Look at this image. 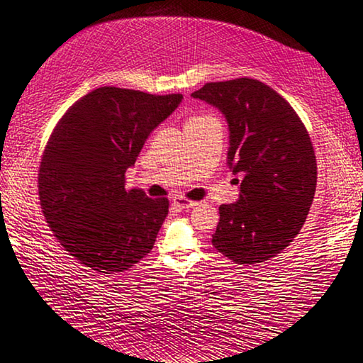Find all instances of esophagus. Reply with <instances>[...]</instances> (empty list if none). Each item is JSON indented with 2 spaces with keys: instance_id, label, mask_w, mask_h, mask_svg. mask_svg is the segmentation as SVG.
Returning <instances> with one entry per match:
<instances>
[{
  "instance_id": "obj_1",
  "label": "esophagus",
  "mask_w": 363,
  "mask_h": 363,
  "mask_svg": "<svg viewBox=\"0 0 363 363\" xmlns=\"http://www.w3.org/2000/svg\"><path fill=\"white\" fill-rule=\"evenodd\" d=\"M174 205L179 206L181 210H189V208H192V206L196 205V201L187 200V199H184V196H176V199H174Z\"/></svg>"
}]
</instances>
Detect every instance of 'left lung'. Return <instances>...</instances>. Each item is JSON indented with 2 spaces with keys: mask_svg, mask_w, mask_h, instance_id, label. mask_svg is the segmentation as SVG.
<instances>
[{
  "mask_svg": "<svg viewBox=\"0 0 363 363\" xmlns=\"http://www.w3.org/2000/svg\"><path fill=\"white\" fill-rule=\"evenodd\" d=\"M192 96L225 116L227 164L242 176L240 199L219 206L213 247L235 264L269 261L294 240L314 200L309 133L290 104L259 79L206 83Z\"/></svg>",
  "mask_w": 363,
  "mask_h": 363,
  "instance_id": "obj_1",
  "label": "left lung"
}]
</instances>
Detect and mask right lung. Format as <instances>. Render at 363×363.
I'll list each match as a JSON object with an SVG mask.
<instances>
[{
  "label": "right lung",
  "mask_w": 363,
  "mask_h": 363,
  "mask_svg": "<svg viewBox=\"0 0 363 363\" xmlns=\"http://www.w3.org/2000/svg\"><path fill=\"white\" fill-rule=\"evenodd\" d=\"M181 101L102 86L57 121L40 163V203L54 237L83 266L125 272L150 253L169 201L126 190L125 173Z\"/></svg>",
  "instance_id": "1"
}]
</instances>
